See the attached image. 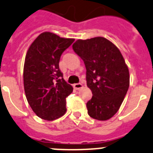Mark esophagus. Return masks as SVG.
<instances>
[{
    "label": "esophagus",
    "instance_id": "esophagus-1",
    "mask_svg": "<svg viewBox=\"0 0 153 153\" xmlns=\"http://www.w3.org/2000/svg\"><path fill=\"white\" fill-rule=\"evenodd\" d=\"M74 87L76 90L81 89V88H83V84L82 83H75V84H74Z\"/></svg>",
    "mask_w": 153,
    "mask_h": 153
}]
</instances>
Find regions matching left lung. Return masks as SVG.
Here are the masks:
<instances>
[{
  "label": "left lung",
  "instance_id": "obj_1",
  "mask_svg": "<svg viewBox=\"0 0 153 153\" xmlns=\"http://www.w3.org/2000/svg\"><path fill=\"white\" fill-rule=\"evenodd\" d=\"M72 47L84 62L87 85L92 91L87 103L88 114L99 121L110 119L119 110L130 83L123 56L104 37L78 39Z\"/></svg>",
  "mask_w": 153,
  "mask_h": 153
}]
</instances>
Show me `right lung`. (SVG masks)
Returning a JSON list of instances; mask_svg holds the SVG:
<instances>
[{"label":"right lung","mask_w":153,"mask_h":153,"mask_svg":"<svg viewBox=\"0 0 153 153\" xmlns=\"http://www.w3.org/2000/svg\"><path fill=\"white\" fill-rule=\"evenodd\" d=\"M74 42L53 32H42L28 48L23 70L25 93L38 117L53 121L66 111V97L73 87L62 78L59 68L60 56Z\"/></svg>","instance_id":"add662e5"}]
</instances>
